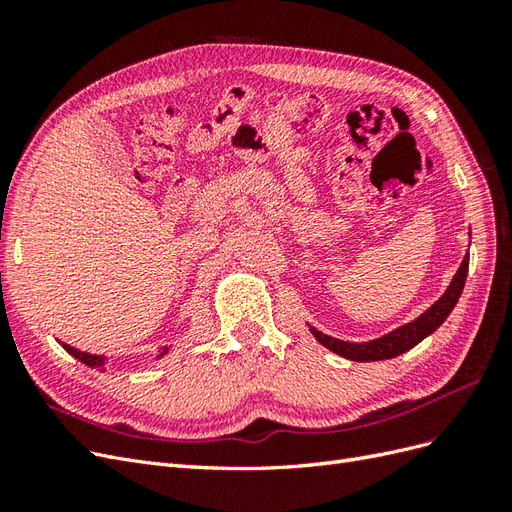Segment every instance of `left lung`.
I'll return each instance as SVG.
<instances>
[{
	"instance_id": "obj_1",
	"label": "left lung",
	"mask_w": 512,
	"mask_h": 512,
	"mask_svg": "<svg viewBox=\"0 0 512 512\" xmlns=\"http://www.w3.org/2000/svg\"><path fill=\"white\" fill-rule=\"evenodd\" d=\"M468 265H470V256L466 254L463 258L461 267L457 269L451 286L446 288V292L442 297L433 303L427 312H423L418 318H414L408 324H401L399 329L386 333L378 339H371V342H344V339H335L331 335H324L322 331L309 327L312 335L318 339V342L329 348L331 352L344 356V359L350 361H359V363H367V361H386L393 359V356H399L408 352L410 348H414L416 344H421L427 335H431L436 331L440 324L448 318V314L453 312V307L457 305L463 286H466V277H468Z\"/></svg>"
}]
</instances>
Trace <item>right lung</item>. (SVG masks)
<instances>
[{"label":"right lung","instance_id":"right-lung-1","mask_svg":"<svg viewBox=\"0 0 512 512\" xmlns=\"http://www.w3.org/2000/svg\"><path fill=\"white\" fill-rule=\"evenodd\" d=\"M61 344V342H59ZM64 346V350L66 352H70L74 359H79L81 363H85L87 367H94V369H104V363L108 361L106 356H102V354H89V352H83V350H76V348H72V346H68V344H61ZM168 352V346H164V350L160 352V356H164ZM158 356V359H160Z\"/></svg>","mask_w":512,"mask_h":512}]
</instances>
